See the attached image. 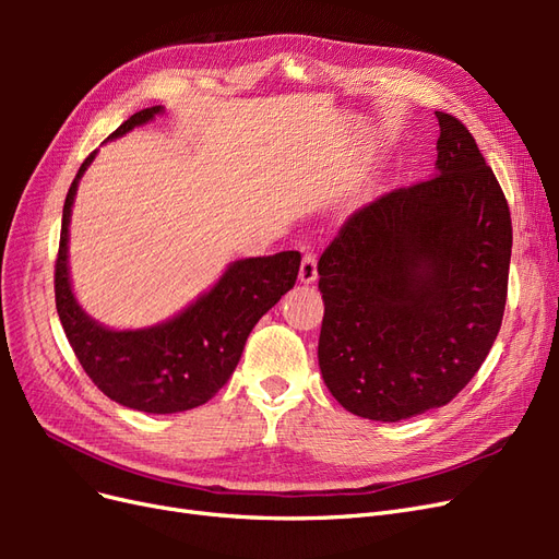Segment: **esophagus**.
Wrapping results in <instances>:
<instances>
[{"mask_svg": "<svg viewBox=\"0 0 559 559\" xmlns=\"http://www.w3.org/2000/svg\"><path fill=\"white\" fill-rule=\"evenodd\" d=\"M317 280V257L312 251L302 253V263H300V282L302 284H312Z\"/></svg>", "mask_w": 559, "mask_h": 559, "instance_id": "1", "label": "esophagus"}]
</instances>
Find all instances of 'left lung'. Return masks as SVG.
I'll return each mask as SVG.
<instances>
[{
    "instance_id": "8db88e82",
    "label": "left lung",
    "mask_w": 559,
    "mask_h": 559,
    "mask_svg": "<svg viewBox=\"0 0 559 559\" xmlns=\"http://www.w3.org/2000/svg\"><path fill=\"white\" fill-rule=\"evenodd\" d=\"M438 173L347 216L319 257V368L345 411L401 421L450 403L501 329L511 210L468 128L436 111Z\"/></svg>"
}]
</instances>
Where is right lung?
I'll list each match as a JSON object with an SVG mask.
<instances>
[{"instance_id": "add662e5", "label": "right lung", "mask_w": 559, "mask_h": 559, "mask_svg": "<svg viewBox=\"0 0 559 559\" xmlns=\"http://www.w3.org/2000/svg\"><path fill=\"white\" fill-rule=\"evenodd\" d=\"M160 111L163 107H148L132 114L111 138H121ZM93 156L81 163L62 207L56 308L67 341L99 392L126 408L154 415L198 408L228 382L257 321L296 284L300 253L280 251L233 263L210 294L167 324L144 331L99 326L76 306L67 273V226L79 179Z\"/></svg>"}]
</instances>
